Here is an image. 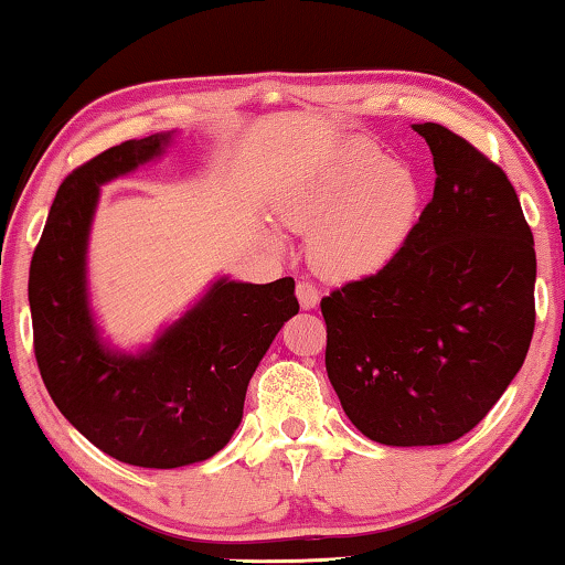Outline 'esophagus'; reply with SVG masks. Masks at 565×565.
<instances>
[{"label": "esophagus", "instance_id": "obj_1", "mask_svg": "<svg viewBox=\"0 0 565 565\" xmlns=\"http://www.w3.org/2000/svg\"><path fill=\"white\" fill-rule=\"evenodd\" d=\"M297 299L301 309H315L319 305V289L311 281H299L297 284Z\"/></svg>", "mask_w": 565, "mask_h": 565}]
</instances>
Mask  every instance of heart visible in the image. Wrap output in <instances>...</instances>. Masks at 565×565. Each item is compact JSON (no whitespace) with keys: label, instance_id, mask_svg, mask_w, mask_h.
Instances as JSON below:
<instances>
[{"label":"heart","instance_id":"1","mask_svg":"<svg viewBox=\"0 0 565 565\" xmlns=\"http://www.w3.org/2000/svg\"><path fill=\"white\" fill-rule=\"evenodd\" d=\"M420 184L367 139H350L305 174L279 202L281 221L311 233L309 254L334 279L375 274L414 231Z\"/></svg>","mask_w":565,"mask_h":565}]
</instances>
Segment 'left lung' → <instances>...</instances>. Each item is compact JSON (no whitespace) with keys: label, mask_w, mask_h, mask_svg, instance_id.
Returning a JSON list of instances; mask_svg holds the SVG:
<instances>
[{"label":"left lung","mask_w":565,"mask_h":565,"mask_svg":"<svg viewBox=\"0 0 565 565\" xmlns=\"http://www.w3.org/2000/svg\"><path fill=\"white\" fill-rule=\"evenodd\" d=\"M434 198L381 271L322 299L324 365L344 414L388 446L451 444L523 367L535 327V248L518 192L441 124Z\"/></svg>","instance_id":"obj_1"}]
</instances>
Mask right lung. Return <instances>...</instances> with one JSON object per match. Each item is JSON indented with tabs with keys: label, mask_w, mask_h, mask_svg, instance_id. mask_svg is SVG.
<instances>
[{
	"label": "right lung",
	"mask_w": 565,
	"mask_h": 565,
	"mask_svg": "<svg viewBox=\"0 0 565 565\" xmlns=\"http://www.w3.org/2000/svg\"><path fill=\"white\" fill-rule=\"evenodd\" d=\"M172 134L100 151L65 177L30 264L42 383L61 414L124 465L174 469L231 441L268 344L299 311L294 279H221L139 355L108 350L88 309L86 248L98 188L159 157Z\"/></svg>",
	"instance_id": "obj_1"
}]
</instances>
